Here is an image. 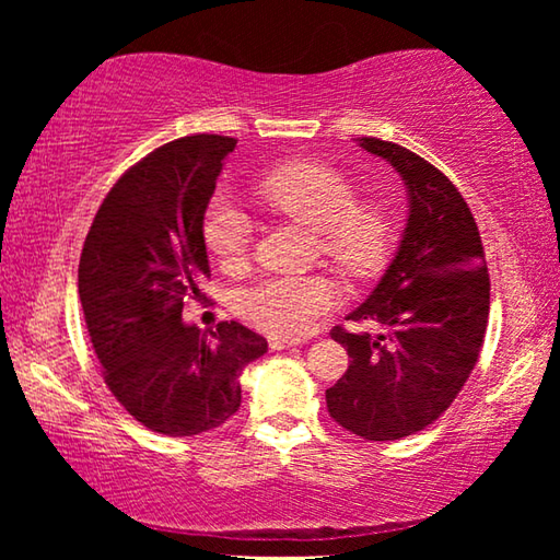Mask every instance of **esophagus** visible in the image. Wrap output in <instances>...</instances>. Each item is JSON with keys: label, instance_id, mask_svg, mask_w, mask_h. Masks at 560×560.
Segmentation results:
<instances>
[{"label": "esophagus", "instance_id": "1", "mask_svg": "<svg viewBox=\"0 0 560 560\" xmlns=\"http://www.w3.org/2000/svg\"><path fill=\"white\" fill-rule=\"evenodd\" d=\"M299 343H301V340H293V338H279V336L269 338L271 350H287V348H293V346H299Z\"/></svg>", "mask_w": 560, "mask_h": 560}]
</instances>
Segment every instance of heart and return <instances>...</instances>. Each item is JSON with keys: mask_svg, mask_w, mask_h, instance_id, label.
Returning a JSON list of instances; mask_svg holds the SVG:
<instances>
[{"mask_svg": "<svg viewBox=\"0 0 560 560\" xmlns=\"http://www.w3.org/2000/svg\"><path fill=\"white\" fill-rule=\"evenodd\" d=\"M264 205L318 232L320 249L343 273L368 279L383 269L390 249V222L381 205L360 202L355 185L324 163H289L271 170L257 187ZM252 217L230 195L217 192L202 217L207 252L222 264H240L249 252ZM336 306L334 283L324 277H271L236 291L234 308L271 336H303Z\"/></svg>", "mask_w": 560, "mask_h": 560, "instance_id": "1", "label": "heart"}]
</instances>
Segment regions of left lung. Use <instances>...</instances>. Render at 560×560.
<instances>
[{
  "label": "left lung",
  "instance_id": "left-lung-1",
  "mask_svg": "<svg viewBox=\"0 0 560 560\" xmlns=\"http://www.w3.org/2000/svg\"><path fill=\"white\" fill-rule=\"evenodd\" d=\"M358 145L400 173L410 212L390 267L348 314L383 334H330L350 363L326 405L340 428L390 442L432 424L467 383L487 334L489 273L477 222L438 167L381 138Z\"/></svg>",
  "mask_w": 560,
  "mask_h": 560
}]
</instances>
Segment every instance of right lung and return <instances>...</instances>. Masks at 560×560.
<instances>
[{"instance_id": "add662e5", "label": "right lung", "mask_w": 560, "mask_h": 560, "mask_svg": "<svg viewBox=\"0 0 560 560\" xmlns=\"http://www.w3.org/2000/svg\"><path fill=\"white\" fill-rule=\"evenodd\" d=\"M234 145L187 136L153 150L110 187L81 252L79 296L106 385L170 438L230 420L242 371L269 348L236 320H222L212 340L183 320L185 299H202L210 279L202 217Z\"/></svg>"}]
</instances>
